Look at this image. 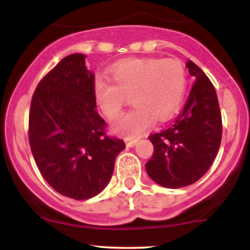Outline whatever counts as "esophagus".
<instances>
[{"label":"esophagus","mask_w":250,"mask_h":250,"mask_svg":"<svg viewBox=\"0 0 250 250\" xmlns=\"http://www.w3.org/2000/svg\"><path fill=\"white\" fill-rule=\"evenodd\" d=\"M137 139H127L125 140V143H127V147H134L136 145Z\"/></svg>","instance_id":"obj_1"}]
</instances>
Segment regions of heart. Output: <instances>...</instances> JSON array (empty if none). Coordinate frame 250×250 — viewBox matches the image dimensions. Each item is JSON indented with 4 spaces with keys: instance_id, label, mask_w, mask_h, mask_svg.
<instances>
[{
    "instance_id": "1",
    "label": "heart",
    "mask_w": 250,
    "mask_h": 250,
    "mask_svg": "<svg viewBox=\"0 0 250 250\" xmlns=\"http://www.w3.org/2000/svg\"><path fill=\"white\" fill-rule=\"evenodd\" d=\"M111 81L97 76L94 96L109 121L121 116L128 97L134 107L114 125L116 133L135 136L149 128L154 119L167 121L179 110L187 89V73L174 59H129L109 68Z\"/></svg>"
}]
</instances>
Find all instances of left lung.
<instances>
[{
	"label": "left lung",
	"instance_id": "1",
	"mask_svg": "<svg viewBox=\"0 0 250 250\" xmlns=\"http://www.w3.org/2000/svg\"><path fill=\"white\" fill-rule=\"evenodd\" d=\"M195 82L182 111L165 130L150 134L154 154L146 163L151 180L167 188H181L201 179L213 163L222 139L216 90L208 76L190 60Z\"/></svg>",
	"mask_w": 250,
	"mask_h": 250
}]
</instances>
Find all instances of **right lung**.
Instances as JSON below:
<instances>
[{
  "instance_id": "add662e5",
  "label": "right lung",
  "mask_w": 250,
  "mask_h": 250,
  "mask_svg": "<svg viewBox=\"0 0 250 250\" xmlns=\"http://www.w3.org/2000/svg\"><path fill=\"white\" fill-rule=\"evenodd\" d=\"M84 55L62 59L34 91L28 137L44 180L57 193L87 200L104 189L123 140L105 133L107 123L96 110L95 76Z\"/></svg>"
}]
</instances>
